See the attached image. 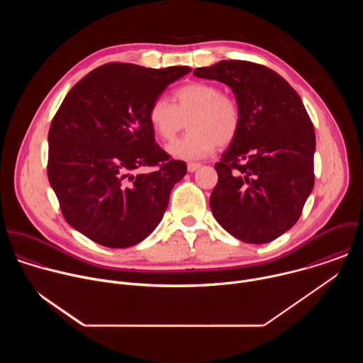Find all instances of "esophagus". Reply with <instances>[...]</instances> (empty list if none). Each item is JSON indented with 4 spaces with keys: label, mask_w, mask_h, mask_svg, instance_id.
I'll list each match as a JSON object with an SVG mask.
<instances>
[{
    "label": "esophagus",
    "mask_w": 363,
    "mask_h": 363,
    "mask_svg": "<svg viewBox=\"0 0 363 363\" xmlns=\"http://www.w3.org/2000/svg\"><path fill=\"white\" fill-rule=\"evenodd\" d=\"M201 168L199 164H188V172H195Z\"/></svg>",
    "instance_id": "34e87169"
}]
</instances>
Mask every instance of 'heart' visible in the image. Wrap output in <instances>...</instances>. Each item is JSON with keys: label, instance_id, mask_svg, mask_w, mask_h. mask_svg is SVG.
Instances as JSON below:
<instances>
[{"label": "heart", "instance_id": "b5f03b06", "mask_svg": "<svg viewBox=\"0 0 363 363\" xmlns=\"http://www.w3.org/2000/svg\"><path fill=\"white\" fill-rule=\"evenodd\" d=\"M174 105L155 99L147 109V122L160 139L172 140L188 121L189 132L172 142L167 150L172 158L198 161L230 143L238 133L241 112L234 97L221 93L213 83L194 82L177 89Z\"/></svg>", "mask_w": 363, "mask_h": 363}]
</instances>
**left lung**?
<instances>
[{
    "label": "left lung",
    "mask_w": 363,
    "mask_h": 363,
    "mask_svg": "<svg viewBox=\"0 0 363 363\" xmlns=\"http://www.w3.org/2000/svg\"><path fill=\"white\" fill-rule=\"evenodd\" d=\"M194 76L227 84L238 103V133L216 164L210 205L233 237L264 244L298 220L315 185V128L296 90L269 67L221 60Z\"/></svg>",
    "instance_id": "1"
}]
</instances>
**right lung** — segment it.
I'll list each match as a JSON object with an SVG mask.
<instances>
[{
  "instance_id": "obj_1",
  "label": "right lung",
  "mask_w": 363,
  "mask_h": 363,
  "mask_svg": "<svg viewBox=\"0 0 363 363\" xmlns=\"http://www.w3.org/2000/svg\"><path fill=\"white\" fill-rule=\"evenodd\" d=\"M189 72L111 63L65 97L48 132L47 174L66 221L91 241L126 248L161 223L186 165L155 143L147 109ZM143 166L159 169L133 174Z\"/></svg>"
}]
</instances>
